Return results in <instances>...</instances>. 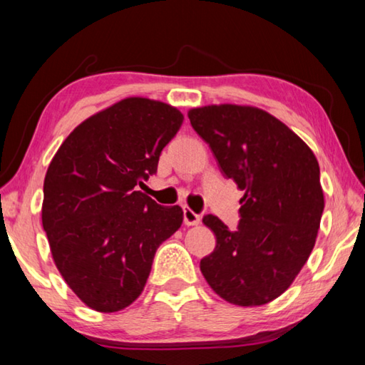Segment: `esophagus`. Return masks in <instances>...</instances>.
<instances>
[{"label":"esophagus","instance_id":"obj_1","mask_svg":"<svg viewBox=\"0 0 365 365\" xmlns=\"http://www.w3.org/2000/svg\"><path fill=\"white\" fill-rule=\"evenodd\" d=\"M183 222H185V225H197L201 222V215L196 214L193 209L185 207L183 209Z\"/></svg>","mask_w":365,"mask_h":365}]
</instances>
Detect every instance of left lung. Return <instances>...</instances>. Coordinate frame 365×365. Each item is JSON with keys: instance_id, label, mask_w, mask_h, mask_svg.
I'll return each instance as SVG.
<instances>
[{"instance_id": "8db88e82", "label": "left lung", "mask_w": 365, "mask_h": 365, "mask_svg": "<svg viewBox=\"0 0 365 365\" xmlns=\"http://www.w3.org/2000/svg\"><path fill=\"white\" fill-rule=\"evenodd\" d=\"M227 178L245 190L237 230L205 215L217 245L200 269L222 299L262 306L298 277L316 245L324 212L320 169L311 148L264 109L211 104L188 110Z\"/></svg>"}]
</instances>
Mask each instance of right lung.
<instances>
[{"mask_svg": "<svg viewBox=\"0 0 365 365\" xmlns=\"http://www.w3.org/2000/svg\"><path fill=\"white\" fill-rule=\"evenodd\" d=\"M183 114L130 96L85 119L46 170L41 222L59 274L85 306L117 312L138 298L159 245L183 222L138 190Z\"/></svg>", "mask_w": 365, "mask_h": 365, "instance_id": "obj_1", "label": "right lung"}]
</instances>
